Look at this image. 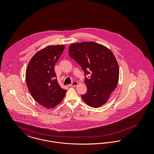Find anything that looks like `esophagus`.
I'll return each instance as SVG.
<instances>
[{
    "label": "esophagus",
    "mask_w": 154,
    "mask_h": 154,
    "mask_svg": "<svg viewBox=\"0 0 154 154\" xmlns=\"http://www.w3.org/2000/svg\"><path fill=\"white\" fill-rule=\"evenodd\" d=\"M78 84H79V82H78L77 81H73V82H72V84L69 85V86L70 87H73L77 86Z\"/></svg>",
    "instance_id": "obj_1"
}]
</instances>
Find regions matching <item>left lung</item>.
Masks as SVG:
<instances>
[{
    "label": "left lung",
    "mask_w": 154,
    "mask_h": 154,
    "mask_svg": "<svg viewBox=\"0 0 154 154\" xmlns=\"http://www.w3.org/2000/svg\"><path fill=\"white\" fill-rule=\"evenodd\" d=\"M69 54L85 74L87 91L81 95L82 99L91 107L102 106L107 102L119 80V66L113 53L102 44L89 42L71 44ZM88 74H91L89 79L86 77Z\"/></svg>",
    "instance_id": "8db88e82"
}]
</instances>
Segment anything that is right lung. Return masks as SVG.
<instances>
[{
  "mask_svg": "<svg viewBox=\"0 0 154 154\" xmlns=\"http://www.w3.org/2000/svg\"><path fill=\"white\" fill-rule=\"evenodd\" d=\"M64 45H49L35 54L27 66L26 81L30 94L42 106L52 109L62 102L66 90L61 88L54 71Z\"/></svg>",
  "mask_w": 154,
  "mask_h": 154,
  "instance_id": "right-lung-1",
  "label": "right lung"
}]
</instances>
